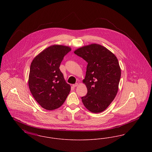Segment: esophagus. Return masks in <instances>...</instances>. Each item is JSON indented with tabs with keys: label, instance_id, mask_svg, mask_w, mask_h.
<instances>
[{
	"label": "esophagus",
	"instance_id": "1",
	"mask_svg": "<svg viewBox=\"0 0 152 152\" xmlns=\"http://www.w3.org/2000/svg\"><path fill=\"white\" fill-rule=\"evenodd\" d=\"M79 86V84H78V83H76V84H73L72 85V86L73 87H77V86Z\"/></svg>",
	"mask_w": 152,
	"mask_h": 152
}]
</instances>
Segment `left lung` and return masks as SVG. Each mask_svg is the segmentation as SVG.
<instances>
[{"instance_id": "8db88e82", "label": "left lung", "mask_w": 152, "mask_h": 152, "mask_svg": "<svg viewBox=\"0 0 152 152\" xmlns=\"http://www.w3.org/2000/svg\"><path fill=\"white\" fill-rule=\"evenodd\" d=\"M74 53L88 63L83 83L87 94L81 97L86 108L100 113L108 108L118 91L121 69L116 56L97 44L84 46Z\"/></svg>"}]
</instances>
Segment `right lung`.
Masks as SVG:
<instances>
[{
    "label": "right lung",
    "instance_id": "1",
    "mask_svg": "<svg viewBox=\"0 0 152 152\" xmlns=\"http://www.w3.org/2000/svg\"><path fill=\"white\" fill-rule=\"evenodd\" d=\"M69 47L54 45L40 53L30 66L29 90L38 104L47 110L61 107L71 91L59 67Z\"/></svg>",
    "mask_w": 152,
    "mask_h": 152
}]
</instances>
